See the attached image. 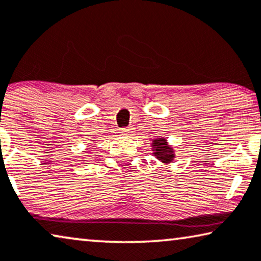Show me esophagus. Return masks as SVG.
<instances>
[{"mask_svg": "<svg viewBox=\"0 0 261 261\" xmlns=\"http://www.w3.org/2000/svg\"><path fill=\"white\" fill-rule=\"evenodd\" d=\"M122 135H132L134 133V128H123L121 129Z\"/></svg>", "mask_w": 261, "mask_h": 261, "instance_id": "obj_1", "label": "esophagus"}]
</instances>
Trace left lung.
I'll return each instance as SVG.
<instances>
[{
  "label": "left lung",
  "mask_w": 261,
  "mask_h": 261,
  "mask_svg": "<svg viewBox=\"0 0 261 261\" xmlns=\"http://www.w3.org/2000/svg\"><path fill=\"white\" fill-rule=\"evenodd\" d=\"M150 145H152L153 155L155 156L159 161L162 162V164L168 165L174 161V158L176 156L175 150L171 145H169L167 139L164 137H159L156 139H154Z\"/></svg>",
  "instance_id": "obj_1"
}]
</instances>
